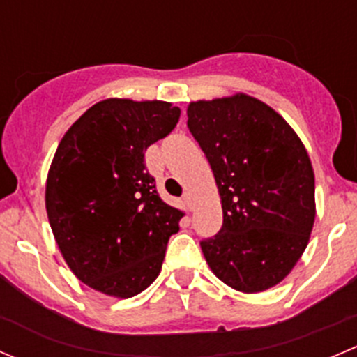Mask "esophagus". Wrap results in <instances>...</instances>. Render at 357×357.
I'll use <instances>...</instances> for the list:
<instances>
[{
	"label": "esophagus",
	"instance_id": "1",
	"mask_svg": "<svg viewBox=\"0 0 357 357\" xmlns=\"http://www.w3.org/2000/svg\"><path fill=\"white\" fill-rule=\"evenodd\" d=\"M183 200H185V204L188 205L190 211H193V200H192V195H190V193H185V197H183Z\"/></svg>",
	"mask_w": 357,
	"mask_h": 357
}]
</instances>
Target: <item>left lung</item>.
<instances>
[{"mask_svg": "<svg viewBox=\"0 0 357 357\" xmlns=\"http://www.w3.org/2000/svg\"><path fill=\"white\" fill-rule=\"evenodd\" d=\"M186 114L222 205V228L200 242L208 268L245 294L278 285L314 225L307 150L278 112L243 93L192 102Z\"/></svg>", "mask_w": 357, "mask_h": 357, "instance_id": "obj_1", "label": "left lung"}]
</instances>
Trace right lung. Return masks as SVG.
Segmentation results:
<instances>
[{"mask_svg": "<svg viewBox=\"0 0 357 357\" xmlns=\"http://www.w3.org/2000/svg\"><path fill=\"white\" fill-rule=\"evenodd\" d=\"M181 110L167 102L109 98L63 135L46 179V212L56 245L91 289L129 298L162 269L183 212L158 197L145 152L165 138Z\"/></svg>", "mask_w": 357, "mask_h": 357, "instance_id": "obj_1", "label": "right lung"}]
</instances>
